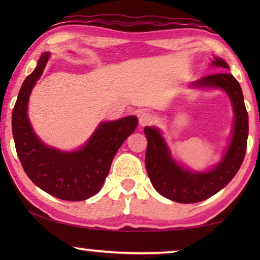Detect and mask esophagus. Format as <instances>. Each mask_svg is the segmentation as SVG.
<instances>
[{"instance_id":"34e87169","label":"esophagus","mask_w":260,"mask_h":260,"mask_svg":"<svg viewBox=\"0 0 260 260\" xmlns=\"http://www.w3.org/2000/svg\"><path fill=\"white\" fill-rule=\"evenodd\" d=\"M138 120H140V125L141 126H147V125H150V124L154 123L155 117L152 116L150 112L143 111V112H141L140 115H138Z\"/></svg>"}]
</instances>
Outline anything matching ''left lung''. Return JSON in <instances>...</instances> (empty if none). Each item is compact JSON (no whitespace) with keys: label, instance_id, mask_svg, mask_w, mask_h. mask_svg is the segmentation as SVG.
<instances>
[{"label":"left lung","instance_id":"8db88e82","mask_svg":"<svg viewBox=\"0 0 260 260\" xmlns=\"http://www.w3.org/2000/svg\"><path fill=\"white\" fill-rule=\"evenodd\" d=\"M213 66L229 70L222 59L214 58ZM201 88H221L229 94L234 110V127L231 143L225 156L209 172L197 173L184 169L174 161L165 138L156 127L145 126L148 140L145 168L157 193L180 204L204 201L218 193L236 176L244 161L247 147L248 115L245 108L243 91L236 78L229 72L202 77L191 84Z\"/></svg>","mask_w":260,"mask_h":260}]
</instances>
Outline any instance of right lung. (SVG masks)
Here are the masks:
<instances>
[{"label":"right lung","instance_id":"right-lung-1","mask_svg":"<svg viewBox=\"0 0 260 260\" xmlns=\"http://www.w3.org/2000/svg\"><path fill=\"white\" fill-rule=\"evenodd\" d=\"M48 58L49 53L40 56L37 69L24 79L13 109L16 152L24 173L39 188L61 200L83 201L101 190L116 152L136 129L138 119L129 116L102 123L87 143L76 151H60L45 145L31 129L27 105Z\"/></svg>","mask_w":260,"mask_h":260}]
</instances>
